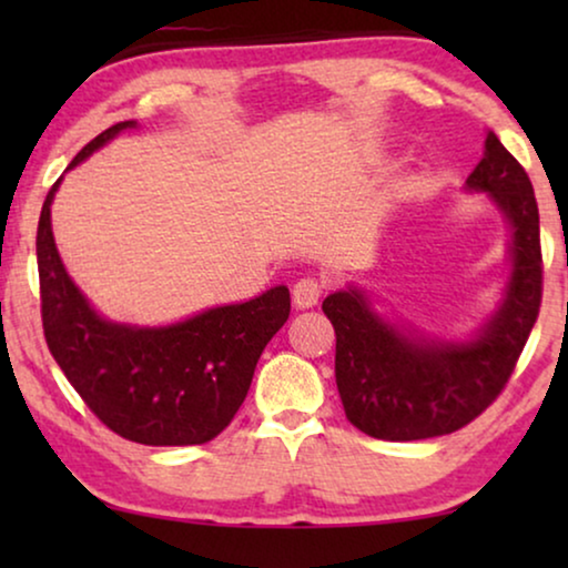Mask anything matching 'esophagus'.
Segmentation results:
<instances>
[{"label":"esophagus","mask_w":568,"mask_h":568,"mask_svg":"<svg viewBox=\"0 0 568 568\" xmlns=\"http://www.w3.org/2000/svg\"><path fill=\"white\" fill-rule=\"evenodd\" d=\"M323 297V284L317 282V278H300L297 284H294L292 290V300H294V307L305 310V307H313L317 305V300Z\"/></svg>","instance_id":"obj_1"}]
</instances>
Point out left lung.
I'll return each mask as SVG.
<instances>
[{"mask_svg":"<svg viewBox=\"0 0 568 568\" xmlns=\"http://www.w3.org/2000/svg\"><path fill=\"white\" fill-rule=\"evenodd\" d=\"M468 189L488 191L511 224L507 300L468 344L408 338L372 313L356 290L323 302L336 331V385L346 418L375 439L410 442L453 434L507 387L542 300L540 216L525 168L494 131Z\"/></svg>","mask_w":568,"mask_h":568,"instance_id":"1","label":"left lung"}]
</instances>
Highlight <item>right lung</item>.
Segmentation results:
<instances>
[{
  "mask_svg": "<svg viewBox=\"0 0 568 568\" xmlns=\"http://www.w3.org/2000/svg\"><path fill=\"white\" fill-rule=\"evenodd\" d=\"M134 121L105 129L69 168ZM61 181V178H59ZM51 185L38 220L36 255L49 352L92 414L129 442L204 445L243 406L255 364L290 317V290L274 286L243 305L206 310L170 328H129L95 315L67 276L51 235Z\"/></svg>",
  "mask_w": 568,
  "mask_h": 568,
  "instance_id": "1",
  "label": "right lung"
}]
</instances>
